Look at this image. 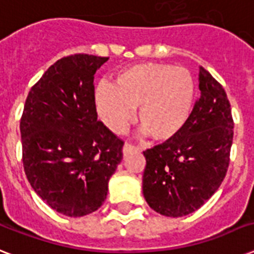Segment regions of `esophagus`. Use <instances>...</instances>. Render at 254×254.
Returning a JSON list of instances; mask_svg holds the SVG:
<instances>
[{
  "mask_svg": "<svg viewBox=\"0 0 254 254\" xmlns=\"http://www.w3.org/2000/svg\"><path fill=\"white\" fill-rule=\"evenodd\" d=\"M133 150H138V147L133 146V145H130V143H127V142L124 145V147H123L124 154H127V153H130V151H133Z\"/></svg>",
  "mask_w": 254,
  "mask_h": 254,
  "instance_id": "esophagus-1",
  "label": "esophagus"
}]
</instances>
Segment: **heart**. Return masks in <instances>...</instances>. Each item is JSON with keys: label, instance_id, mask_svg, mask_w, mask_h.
<instances>
[{"label": "heart", "instance_id": "b5f03b06", "mask_svg": "<svg viewBox=\"0 0 254 254\" xmlns=\"http://www.w3.org/2000/svg\"><path fill=\"white\" fill-rule=\"evenodd\" d=\"M196 95L192 73L166 63H141L120 71L115 84L95 88L100 119L120 133L137 108V124L154 141L179 134L191 117Z\"/></svg>", "mask_w": 254, "mask_h": 254}]
</instances>
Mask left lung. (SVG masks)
<instances>
[{
    "instance_id": "1",
    "label": "left lung",
    "mask_w": 254,
    "mask_h": 254,
    "mask_svg": "<svg viewBox=\"0 0 254 254\" xmlns=\"http://www.w3.org/2000/svg\"><path fill=\"white\" fill-rule=\"evenodd\" d=\"M199 89L200 97L181 133L143 151V196L163 216H186L200 208L229 166L233 120L227 93L203 67Z\"/></svg>"
}]
</instances>
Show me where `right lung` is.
<instances>
[{
	"label": "right lung",
	"mask_w": 254,
	"mask_h": 254,
	"mask_svg": "<svg viewBox=\"0 0 254 254\" xmlns=\"http://www.w3.org/2000/svg\"><path fill=\"white\" fill-rule=\"evenodd\" d=\"M109 58L55 62L27 95L21 119L26 177L37 195L71 217L95 212L123 159L124 142L97 121L93 75Z\"/></svg>",
	"instance_id": "right-lung-1"
}]
</instances>
